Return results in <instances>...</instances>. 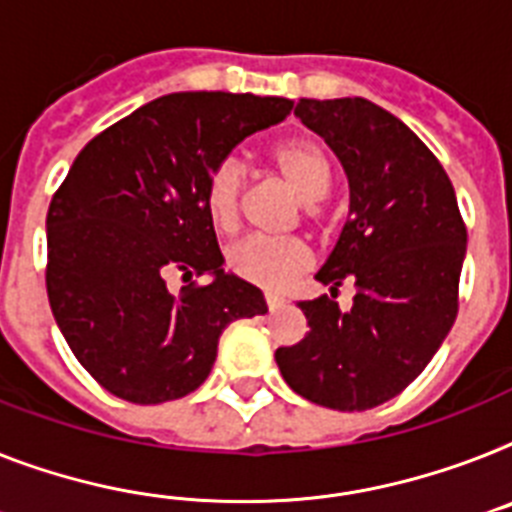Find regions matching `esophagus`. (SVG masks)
<instances>
[{"label": "esophagus", "instance_id": "esophagus-1", "mask_svg": "<svg viewBox=\"0 0 512 512\" xmlns=\"http://www.w3.org/2000/svg\"><path fill=\"white\" fill-rule=\"evenodd\" d=\"M266 306H269V311H277V308L285 306V298H280V295L274 293H266Z\"/></svg>", "mask_w": 512, "mask_h": 512}]
</instances>
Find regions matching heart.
<instances>
[{
  "label": "heart",
  "instance_id": "1",
  "mask_svg": "<svg viewBox=\"0 0 512 512\" xmlns=\"http://www.w3.org/2000/svg\"><path fill=\"white\" fill-rule=\"evenodd\" d=\"M272 164L287 185L306 204L322 201L332 185V164L316 143L285 141L272 151ZM240 198H243V167L235 159L219 162L204 185V209L219 232H235L240 225ZM314 217V206H308ZM311 264V251L303 240L287 238H246L227 253V266L240 280L264 290H282Z\"/></svg>",
  "mask_w": 512,
  "mask_h": 512
}]
</instances>
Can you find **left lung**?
<instances>
[{"label":"left lung","instance_id":"1","mask_svg":"<svg viewBox=\"0 0 512 512\" xmlns=\"http://www.w3.org/2000/svg\"><path fill=\"white\" fill-rule=\"evenodd\" d=\"M295 114L345 167L350 214L316 280L357 285L340 312L301 301L308 332L274 361L290 390L332 411H369L408 387L458 316L466 222L437 156L369 99H301Z\"/></svg>","mask_w":512,"mask_h":512}]
</instances>
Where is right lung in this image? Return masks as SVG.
<instances>
[{
    "label": "right lung",
    "instance_id": "obj_1",
    "mask_svg": "<svg viewBox=\"0 0 512 512\" xmlns=\"http://www.w3.org/2000/svg\"><path fill=\"white\" fill-rule=\"evenodd\" d=\"M280 96L185 91L154 99L80 149L46 214V293L67 345L107 392L159 405L198 390L259 287L222 269L206 177L246 135L285 120ZM214 273L172 291L169 277Z\"/></svg>",
    "mask_w": 512,
    "mask_h": 512
}]
</instances>
